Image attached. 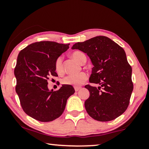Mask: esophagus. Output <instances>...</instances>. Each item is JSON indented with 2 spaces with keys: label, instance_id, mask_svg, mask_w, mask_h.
I'll use <instances>...</instances> for the list:
<instances>
[{
  "label": "esophagus",
  "instance_id": "34e87169",
  "mask_svg": "<svg viewBox=\"0 0 149 149\" xmlns=\"http://www.w3.org/2000/svg\"><path fill=\"white\" fill-rule=\"evenodd\" d=\"M80 89H81V87H74V90H75V91H78Z\"/></svg>",
  "mask_w": 149,
  "mask_h": 149
}]
</instances>
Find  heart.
Masks as SVG:
<instances>
[{"instance_id":"b5f03b06","label":"heart","mask_w":149,"mask_h":149,"mask_svg":"<svg viewBox=\"0 0 149 149\" xmlns=\"http://www.w3.org/2000/svg\"><path fill=\"white\" fill-rule=\"evenodd\" d=\"M72 58L76 60L79 64H82L86 61V56L83 52L76 51L71 54ZM63 60L62 57H59L55 62V69L58 74H62L64 72L63 68ZM87 79V74L85 72H81L77 74H70L65 77L62 79V83L64 85H72L74 87H79L85 82Z\"/></svg>"}]
</instances>
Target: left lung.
Here are the masks:
<instances>
[{
    "mask_svg": "<svg viewBox=\"0 0 149 149\" xmlns=\"http://www.w3.org/2000/svg\"><path fill=\"white\" fill-rule=\"evenodd\" d=\"M72 49L87 54L93 65L89 85L90 93L85 102L88 115L99 121H109L121 115L127 109L133 91L132 67L125 51L111 38L104 36L77 42Z\"/></svg>",
    "mask_w": 149,
    "mask_h": 149,
    "instance_id": "left-lung-1",
    "label": "left lung"
}]
</instances>
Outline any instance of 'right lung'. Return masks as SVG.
Listing matches in <instances>:
<instances>
[{"mask_svg": "<svg viewBox=\"0 0 149 149\" xmlns=\"http://www.w3.org/2000/svg\"><path fill=\"white\" fill-rule=\"evenodd\" d=\"M69 48V44L40 41L29 45L19 53L14 74L15 91L24 111L42 122L60 117L67 100L74 93L72 85H62L58 90L48 89V79L57 77L55 62Z\"/></svg>", "mask_w": 149, "mask_h": 149, "instance_id": "right-lung-1", "label": "right lung"}]
</instances>
